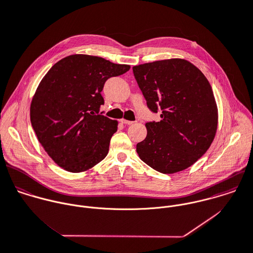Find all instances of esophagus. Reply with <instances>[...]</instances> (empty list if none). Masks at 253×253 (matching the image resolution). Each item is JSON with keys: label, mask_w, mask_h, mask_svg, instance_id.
<instances>
[{"label": "esophagus", "mask_w": 253, "mask_h": 253, "mask_svg": "<svg viewBox=\"0 0 253 253\" xmlns=\"http://www.w3.org/2000/svg\"><path fill=\"white\" fill-rule=\"evenodd\" d=\"M121 123H122V124H125V125H132V124H133L132 121H126V120H125V119H122V120H121Z\"/></svg>", "instance_id": "1"}]
</instances>
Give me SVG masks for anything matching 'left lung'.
Masks as SVG:
<instances>
[{
    "label": "left lung",
    "mask_w": 253,
    "mask_h": 253,
    "mask_svg": "<svg viewBox=\"0 0 253 253\" xmlns=\"http://www.w3.org/2000/svg\"><path fill=\"white\" fill-rule=\"evenodd\" d=\"M148 109L160 122L146 123L147 135L136 145L151 168L173 173L190 167L210 147L218 109L212 87L191 63L169 59L132 68Z\"/></svg>",
    "instance_id": "8db88e82"
}]
</instances>
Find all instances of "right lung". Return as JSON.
Here are the masks:
<instances>
[{
	"instance_id": "obj_1",
	"label": "right lung",
	"mask_w": 253,
	"mask_h": 253,
	"mask_svg": "<svg viewBox=\"0 0 253 253\" xmlns=\"http://www.w3.org/2000/svg\"><path fill=\"white\" fill-rule=\"evenodd\" d=\"M129 69L100 57L72 55L43 78L31 102L30 121L39 142L60 167L80 172L107 156L118 122L100 113L101 91L108 79Z\"/></svg>"
}]
</instances>
